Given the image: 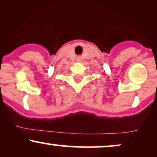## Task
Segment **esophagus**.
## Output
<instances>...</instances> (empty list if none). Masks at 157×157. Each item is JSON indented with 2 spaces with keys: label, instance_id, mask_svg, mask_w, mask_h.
Here are the masks:
<instances>
[{
  "label": "esophagus",
  "instance_id": "34e87169",
  "mask_svg": "<svg viewBox=\"0 0 157 157\" xmlns=\"http://www.w3.org/2000/svg\"><path fill=\"white\" fill-rule=\"evenodd\" d=\"M81 59H82V58H81V57H77V60H81Z\"/></svg>",
  "mask_w": 157,
  "mask_h": 157
}]
</instances>
